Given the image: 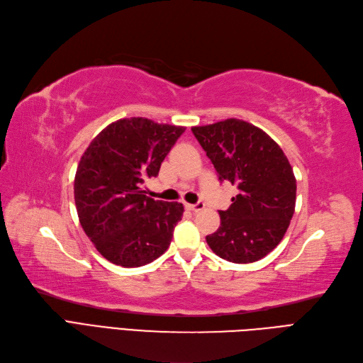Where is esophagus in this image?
Masks as SVG:
<instances>
[{
  "instance_id": "34e87169",
  "label": "esophagus",
  "mask_w": 363,
  "mask_h": 363,
  "mask_svg": "<svg viewBox=\"0 0 363 363\" xmlns=\"http://www.w3.org/2000/svg\"><path fill=\"white\" fill-rule=\"evenodd\" d=\"M184 207L187 208V210H191V211H199V210H203L204 207H206V204L203 203V201H198L196 204H184Z\"/></svg>"
}]
</instances>
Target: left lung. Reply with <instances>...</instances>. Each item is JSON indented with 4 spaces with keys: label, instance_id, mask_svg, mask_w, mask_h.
<instances>
[{
    "label": "left lung",
    "instance_id": "obj_1",
    "mask_svg": "<svg viewBox=\"0 0 363 363\" xmlns=\"http://www.w3.org/2000/svg\"><path fill=\"white\" fill-rule=\"evenodd\" d=\"M192 132L215 165L220 182L239 194L219 210L220 227L206 237L220 258L247 264L279 245L296 207V177L282 148L254 124L228 118Z\"/></svg>",
    "mask_w": 363,
    "mask_h": 363
}]
</instances>
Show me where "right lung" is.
Segmentation results:
<instances>
[{"label": "right lung", "instance_id": "obj_1", "mask_svg": "<svg viewBox=\"0 0 363 363\" xmlns=\"http://www.w3.org/2000/svg\"><path fill=\"white\" fill-rule=\"evenodd\" d=\"M186 128L132 117L111 123L84 152L74 176L82 230L108 261L140 267L164 254L183 204L143 191Z\"/></svg>", "mask_w": 363, "mask_h": 363}]
</instances>
